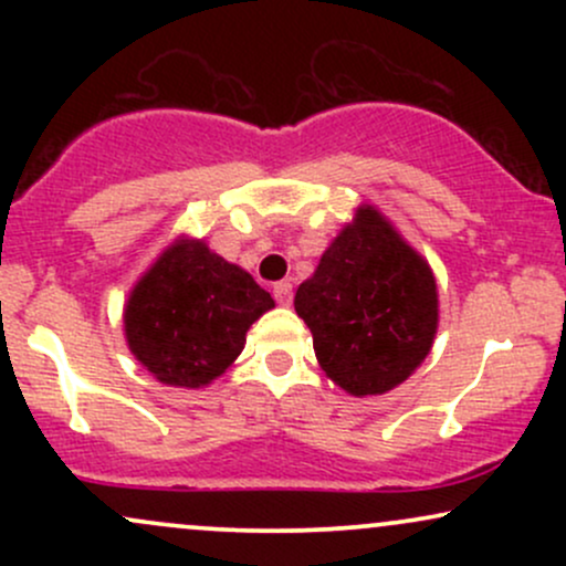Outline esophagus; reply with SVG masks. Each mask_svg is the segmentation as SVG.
Wrapping results in <instances>:
<instances>
[{
	"label": "esophagus",
	"mask_w": 566,
	"mask_h": 566,
	"mask_svg": "<svg viewBox=\"0 0 566 566\" xmlns=\"http://www.w3.org/2000/svg\"><path fill=\"white\" fill-rule=\"evenodd\" d=\"M274 297L279 305H290L292 303V284L290 282H276L274 284Z\"/></svg>",
	"instance_id": "obj_1"
}]
</instances>
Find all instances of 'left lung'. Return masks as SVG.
Masks as SVG:
<instances>
[{"mask_svg": "<svg viewBox=\"0 0 566 566\" xmlns=\"http://www.w3.org/2000/svg\"><path fill=\"white\" fill-rule=\"evenodd\" d=\"M316 359L354 396L405 382L437 335V282L418 252L373 207L327 247L316 274L295 292Z\"/></svg>", "mask_w": 566, "mask_h": 566, "instance_id": "left-lung-1", "label": "left lung"}]
</instances>
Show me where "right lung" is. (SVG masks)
I'll use <instances>...</instances> for the list:
<instances>
[{"label":"right lung","instance_id":"add662e5","mask_svg":"<svg viewBox=\"0 0 566 566\" xmlns=\"http://www.w3.org/2000/svg\"><path fill=\"white\" fill-rule=\"evenodd\" d=\"M274 297L205 242H180L151 265L125 308L129 350L167 386L199 388L242 354Z\"/></svg>","mask_w":566,"mask_h":566}]
</instances>
